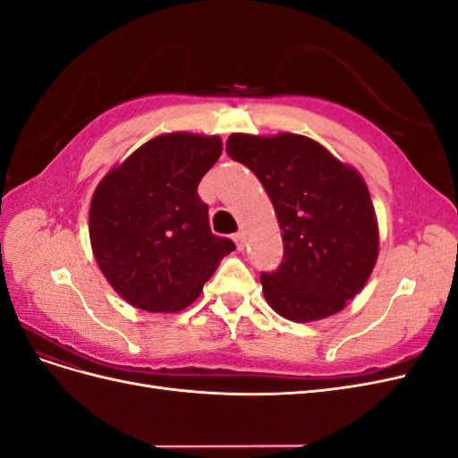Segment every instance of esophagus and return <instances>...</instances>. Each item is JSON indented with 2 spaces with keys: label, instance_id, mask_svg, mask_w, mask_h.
<instances>
[{
  "label": "esophagus",
  "instance_id": "obj_1",
  "mask_svg": "<svg viewBox=\"0 0 458 458\" xmlns=\"http://www.w3.org/2000/svg\"><path fill=\"white\" fill-rule=\"evenodd\" d=\"M233 241L237 242V248H239V250H244V246H246V237H244V233H234V234H233Z\"/></svg>",
  "mask_w": 458,
  "mask_h": 458
}]
</instances>
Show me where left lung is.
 Wrapping results in <instances>:
<instances>
[{
  "instance_id": "1",
  "label": "left lung",
  "mask_w": 458,
  "mask_h": 458,
  "mask_svg": "<svg viewBox=\"0 0 458 458\" xmlns=\"http://www.w3.org/2000/svg\"><path fill=\"white\" fill-rule=\"evenodd\" d=\"M225 150L256 174L283 231V263L259 276L271 310L296 323L342 311L378 258V221L363 177L298 133H233Z\"/></svg>"
}]
</instances>
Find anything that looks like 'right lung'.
Masks as SVG:
<instances>
[{"mask_svg":"<svg viewBox=\"0 0 458 458\" xmlns=\"http://www.w3.org/2000/svg\"><path fill=\"white\" fill-rule=\"evenodd\" d=\"M217 135L164 133L110 170L89 206L97 266L116 293L150 313L195 301L234 242L216 237L197 187L221 157Z\"/></svg>","mask_w":458,"mask_h":458,"instance_id":"obj_1","label":"right lung"}]
</instances>
